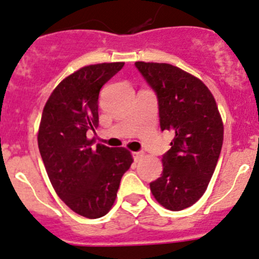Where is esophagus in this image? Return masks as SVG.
<instances>
[{"mask_svg":"<svg viewBox=\"0 0 259 259\" xmlns=\"http://www.w3.org/2000/svg\"><path fill=\"white\" fill-rule=\"evenodd\" d=\"M143 156H144V154L142 152H135V153H133V159H135V161H139L142 158H143Z\"/></svg>","mask_w":259,"mask_h":259,"instance_id":"obj_1","label":"esophagus"}]
</instances>
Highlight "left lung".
<instances>
[{
	"label": "left lung",
	"instance_id": "1",
	"mask_svg": "<svg viewBox=\"0 0 259 259\" xmlns=\"http://www.w3.org/2000/svg\"><path fill=\"white\" fill-rule=\"evenodd\" d=\"M135 65L158 98L161 131L174 133L150 191L162 207L182 210L203 196L213 176L223 147L222 116L213 94L194 75L168 63Z\"/></svg>",
	"mask_w": 259,
	"mask_h": 259
}]
</instances>
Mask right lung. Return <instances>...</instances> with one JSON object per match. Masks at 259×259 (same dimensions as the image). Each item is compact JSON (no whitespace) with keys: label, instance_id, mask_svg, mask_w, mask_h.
<instances>
[{"label":"right lung","instance_id":"obj_1","mask_svg":"<svg viewBox=\"0 0 259 259\" xmlns=\"http://www.w3.org/2000/svg\"><path fill=\"white\" fill-rule=\"evenodd\" d=\"M123 62L85 66L61 82L44 107L37 144L57 196L79 215L97 219L114 204L123 174L133 162L126 148L87 138L99 124L101 87Z\"/></svg>","mask_w":259,"mask_h":259}]
</instances>
